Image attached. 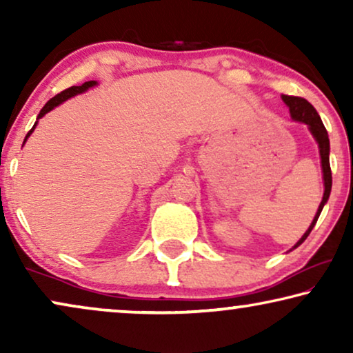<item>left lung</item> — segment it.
<instances>
[{
	"instance_id": "1",
	"label": "left lung",
	"mask_w": 353,
	"mask_h": 353,
	"mask_svg": "<svg viewBox=\"0 0 353 353\" xmlns=\"http://www.w3.org/2000/svg\"><path fill=\"white\" fill-rule=\"evenodd\" d=\"M284 104L289 108V114H291L292 120H296V122H302L305 123L308 130H310L312 137L315 138V141L318 143V149H320V159H321V170H323V183H325V192H323V199L320 202V207H318L316 210V215L313 216V221L308 226V230L303 233V236L301 239L297 241L296 245H294L292 249H296L301 245L303 241L307 239V236L310 234V231L313 230V226H315L318 216H320L323 207L330 199V194H331V186H332V176H331V167H330V138H327V132L325 128V125H323L320 115H318L316 109L313 108V105L308 103L307 99L303 98H297V96H288V94H283L281 96Z\"/></svg>"
}]
</instances>
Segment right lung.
<instances>
[{"mask_svg": "<svg viewBox=\"0 0 353 353\" xmlns=\"http://www.w3.org/2000/svg\"><path fill=\"white\" fill-rule=\"evenodd\" d=\"M96 85H98V81H94V80H91V81H85L83 85H80V86H70V88L64 90V91H62V93L56 94L54 98H51V99L48 101V103L45 104V108H43V109L40 110V114H38V117H37V122H35V125H33L30 132L27 133V137H26V139H23V143H26L27 139H28V137H30V134L33 133V130H35L37 123H38V120H40V119L43 117V115H46L48 112H51L52 109L57 108V105L62 104V103H64V101H67V99H69V98H74V96H77V94H80V93H85L86 90L93 88V86H96Z\"/></svg>", "mask_w": 353, "mask_h": 353, "instance_id": "add662e5", "label": "right lung"}]
</instances>
